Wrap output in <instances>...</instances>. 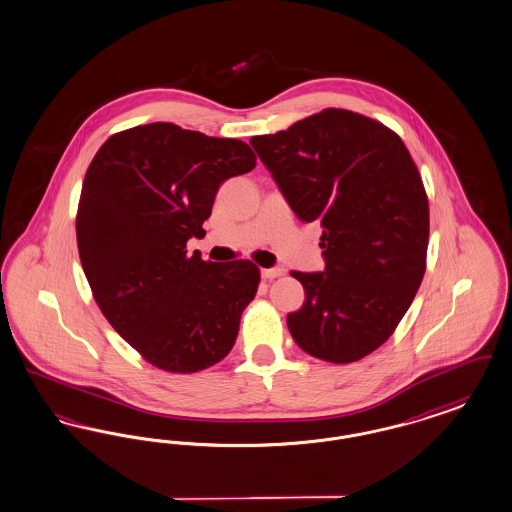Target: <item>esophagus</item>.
Returning a JSON list of instances; mask_svg holds the SVG:
<instances>
[{"label": "esophagus", "mask_w": 512, "mask_h": 512, "mask_svg": "<svg viewBox=\"0 0 512 512\" xmlns=\"http://www.w3.org/2000/svg\"><path fill=\"white\" fill-rule=\"evenodd\" d=\"M284 274V268H280V266H276V268H263L261 270V276L265 278V280H274V278H278V276H282Z\"/></svg>", "instance_id": "esophagus-1"}]
</instances>
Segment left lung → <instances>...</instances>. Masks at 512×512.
<instances>
[{
	"label": "left lung",
	"instance_id": "obj_1",
	"mask_svg": "<svg viewBox=\"0 0 512 512\" xmlns=\"http://www.w3.org/2000/svg\"><path fill=\"white\" fill-rule=\"evenodd\" d=\"M295 215L322 226V272H291L305 303L287 328L307 354L362 360L394 333L421 286L429 198L404 141L377 120L326 108L251 137Z\"/></svg>",
	"mask_w": 512,
	"mask_h": 512
}]
</instances>
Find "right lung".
Returning <instances> with one entry per match:
<instances>
[{
    "instance_id": "obj_1",
    "label": "right lung",
    "mask_w": 512,
    "mask_h": 512,
    "mask_svg": "<svg viewBox=\"0 0 512 512\" xmlns=\"http://www.w3.org/2000/svg\"><path fill=\"white\" fill-rule=\"evenodd\" d=\"M244 141L175 123L137 125L99 148L83 179L76 238L104 318L144 360L196 373L234 347L261 272L188 255L219 186L255 167Z\"/></svg>"
}]
</instances>
